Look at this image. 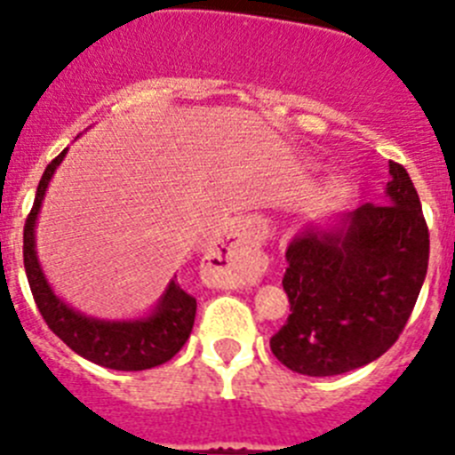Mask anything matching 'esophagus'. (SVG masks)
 I'll return each instance as SVG.
<instances>
[{
  "instance_id": "1",
  "label": "esophagus",
  "mask_w": 455,
  "mask_h": 455,
  "mask_svg": "<svg viewBox=\"0 0 455 455\" xmlns=\"http://www.w3.org/2000/svg\"><path fill=\"white\" fill-rule=\"evenodd\" d=\"M244 228H249V231H256V228H260V224L258 222H244ZM244 274H251V265L244 263Z\"/></svg>"
}]
</instances>
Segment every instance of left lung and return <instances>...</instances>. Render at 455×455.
<instances>
[{
  "instance_id": "8db88e82",
  "label": "left lung",
  "mask_w": 455,
  "mask_h": 455,
  "mask_svg": "<svg viewBox=\"0 0 455 455\" xmlns=\"http://www.w3.org/2000/svg\"><path fill=\"white\" fill-rule=\"evenodd\" d=\"M292 315L269 347L306 376L358 370L396 342L428 267V228L408 172L390 161L383 204L308 224L288 243Z\"/></svg>"
}]
</instances>
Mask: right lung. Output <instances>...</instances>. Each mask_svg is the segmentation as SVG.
Listing matches in <instances>:
<instances>
[{"label": "right lung", "mask_w": 455, "mask_h": 455, "mask_svg": "<svg viewBox=\"0 0 455 455\" xmlns=\"http://www.w3.org/2000/svg\"><path fill=\"white\" fill-rule=\"evenodd\" d=\"M68 149L44 167L36 190V202L24 224V269L36 304L47 326L81 358L117 371H140L158 367L181 351L190 338L197 299L190 297L172 278L156 306L147 315L129 319L90 317L60 299L44 276L36 249V224L52 177L63 163Z\"/></svg>", "instance_id": "1"}]
</instances>
